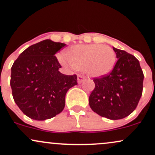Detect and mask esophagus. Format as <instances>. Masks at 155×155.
Listing matches in <instances>:
<instances>
[{"mask_svg": "<svg viewBox=\"0 0 155 155\" xmlns=\"http://www.w3.org/2000/svg\"><path fill=\"white\" fill-rule=\"evenodd\" d=\"M83 80H84V78H83V76L82 75H78V83H81L83 81Z\"/></svg>", "mask_w": 155, "mask_h": 155, "instance_id": "obj_1", "label": "esophagus"}]
</instances>
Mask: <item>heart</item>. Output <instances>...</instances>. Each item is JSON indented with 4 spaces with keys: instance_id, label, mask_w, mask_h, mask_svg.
I'll return each instance as SVG.
<instances>
[{
    "instance_id": "1",
    "label": "heart",
    "mask_w": 155,
    "mask_h": 155,
    "mask_svg": "<svg viewBox=\"0 0 155 155\" xmlns=\"http://www.w3.org/2000/svg\"><path fill=\"white\" fill-rule=\"evenodd\" d=\"M65 56L58 57L59 61L63 65L83 71L93 78L103 77L109 74L116 64L115 52L107 45H76L66 51Z\"/></svg>"
}]
</instances>
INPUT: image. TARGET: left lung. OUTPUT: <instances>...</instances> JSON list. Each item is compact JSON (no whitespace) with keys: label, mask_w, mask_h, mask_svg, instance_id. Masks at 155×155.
<instances>
[{"label":"left lung","mask_w":155,"mask_h":155,"mask_svg":"<svg viewBox=\"0 0 155 155\" xmlns=\"http://www.w3.org/2000/svg\"><path fill=\"white\" fill-rule=\"evenodd\" d=\"M117 61L109 74L94 78L89 96L94 112L111 120L124 119L136 108L143 91L144 75L138 60L122 50L113 48Z\"/></svg>","instance_id":"1"}]
</instances>
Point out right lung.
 I'll return each instance as SVG.
<instances>
[{"label":"right lung","mask_w":155,"mask_h":155,"mask_svg":"<svg viewBox=\"0 0 155 155\" xmlns=\"http://www.w3.org/2000/svg\"><path fill=\"white\" fill-rule=\"evenodd\" d=\"M65 46L43 40L28 47L14 62L10 81L12 96L28 117L44 121L60 114L67 91L78 84L76 74L58 71L61 66L55 54Z\"/></svg>","instance_id":"add662e5"}]
</instances>
